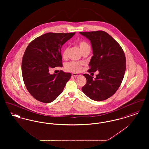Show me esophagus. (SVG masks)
<instances>
[{
  "label": "esophagus",
  "mask_w": 149,
  "mask_h": 149,
  "mask_svg": "<svg viewBox=\"0 0 149 149\" xmlns=\"http://www.w3.org/2000/svg\"><path fill=\"white\" fill-rule=\"evenodd\" d=\"M71 75H72V77H76L80 76V74H77V73H72Z\"/></svg>",
  "instance_id": "34e87169"
}]
</instances>
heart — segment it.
I'll list each match as a JSON object with an SVG mask.
<instances>
[{"label": "heart", "instance_id": "b5f03b06", "mask_svg": "<svg viewBox=\"0 0 149 149\" xmlns=\"http://www.w3.org/2000/svg\"><path fill=\"white\" fill-rule=\"evenodd\" d=\"M79 49L83 53L85 51H90L91 46L87 42L84 40H80L77 42ZM68 48L65 47L62 51V57L64 58H66L68 56ZM85 65L84 62H75L71 61L66 64L65 68L66 70L68 71H70L73 72H81L83 69V66Z\"/></svg>", "mask_w": 149, "mask_h": 149}]
</instances>
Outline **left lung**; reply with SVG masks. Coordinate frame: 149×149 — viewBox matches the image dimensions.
<instances>
[{
  "mask_svg": "<svg viewBox=\"0 0 149 149\" xmlns=\"http://www.w3.org/2000/svg\"><path fill=\"white\" fill-rule=\"evenodd\" d=\"M91 41L93 54L89 72L98 71L96 78L83 75L86 83L82 91L89 98L102 101L112 97L120 86L126 70L125 55L119 43L103 31L80 32Z\"/></svg>",
  "mask_w": 149,
  "mask_h": 149,
  "instance_id": "obj_1",
  "label": "left lung"
}]
</instances>
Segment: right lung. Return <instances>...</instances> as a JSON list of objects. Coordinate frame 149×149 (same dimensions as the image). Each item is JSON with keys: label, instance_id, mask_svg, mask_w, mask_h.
Returning <instances> with one entry per match:
<instances>
[{"label": "right lung", "instance_id": "obj_1", "mask_svg": "<svg viewBox=\"0 0 149 149\" xmlns=\"http://www.w3.org/2000/svg\"><path fill=\"white\" fill-rule=\"evenodd\" d=\"M75 33H47L37 37L26 48L22 62V76L27 89L36 100L50 103L63 92L71 74L60 71L50 74L49 70L63 66L61 47Z\"/></svg>", "mask_w": 149, "mask_h": 149}]
</instances>
